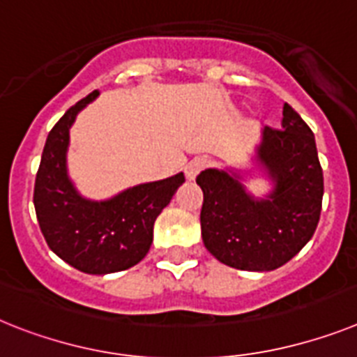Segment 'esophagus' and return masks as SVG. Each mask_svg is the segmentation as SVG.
<instances>
[{
  "mask_svg": "<svg viewBox=\"0 0 357 357\" xmlns=\"http://www.w3.org/2000/svg\"><path fill=\"white\" fill-rule=\"evenodd\" d=\"M206 167H208V160L206 158H196V160H192L185 167V176H187L188 181H192V179H196L197 174L205 170Z\"/></svg>",
  "mask_w": 357,
  "mask_h": 357,
  "instance_id": "34e87169",
  "label": "esophagus"
}]
</instances>
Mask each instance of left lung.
I'll list each match as a JSON object with an SVG mask.
<instances>
[{
    "mask_svg": "<svg viewBox=\"0 0 357 357\" xmlns=\"http://www.w3.org/2000/svg\"><path fill=\"white\" fill-rule=\"evenodd\" d=\"M254 163L272 181L266 196L247 192L238 170L206 169L196 178L203 190L202 238L206 250L239 271L280 268L310 241L321 214L323 170L316 139L289 103L281 128L265 127Z\"/></svg>",
    "mask_w": 357,
    "mask_h": 357,
    "instance_id": "1",
    "label": "left lung"
}]
</instances>
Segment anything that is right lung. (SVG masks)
I'll return each mask as SVG.
<instances>
[{
    "label": "right lung",
    "mask_w": 357,
    "mask_h": 357,
    "mask_svg": "<svg viewBox=\"0 0 357 357\" xmlns=\"http://www.w3.org/2000/svg\"><path fill=\"white\" fill-rule=\"evenodd\" d=\"M100 96L94 91L63 114L49 132L34 185V206L45 241L56 256L85 274L127 271L146 256L154 221L185 183L172 178L130 187L109 199H86L68 178L67 151L76 116Z\"/></svg>",
    "instance_id": "add662e5"
}]
</instances>
